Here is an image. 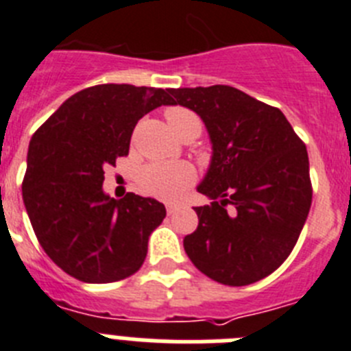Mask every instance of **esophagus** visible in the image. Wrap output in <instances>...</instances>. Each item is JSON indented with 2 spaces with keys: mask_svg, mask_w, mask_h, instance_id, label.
I'll return each mask as SVG.
<instances>
[{
  "mask_svg": "<svg viewBox=\"0 0 351 351\" xmlns=\"http://www.w3.org/2000/svg\"><path fill=\"white\" fill-rule=\"evenodd\" d=\"M181 207H182V204H179V202H169V204H167V213L173 214L176 210L181 209Z\"/></svg>",
  "mask_w": 351,
  "mask_h": 351,
  "instance_id": "esophagus-1",
  "label": "esophagus"
}]
</instances>
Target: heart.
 Here are the masks:
<instances>
[{
  "label": "heart",
  "mask_w": 351,
  "mask_h": 351,
  "mask_svg": "<svg viewBox=\"0 0 351 351\" xmlns=\"http://www.w3.org/2000/svg\"><path fill=\"white\" fill-rule=\"evenodd\" d=\"M195 116L190 110L173 107L167 110V121L172 123L178 117ZM195 170L188 163H151L138 173V188L144 195L160 200H178L182 191L193 182Z\"/></svg>",
  "instance_id": "1"
}]
</instances>
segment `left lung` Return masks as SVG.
I'll return each instance as SVG.
<instances>
[{
	"mask_svg": "<svg viewBox=\"0 0 351 351\" xmlns=\"http://www.w3.org/2000/svg\"><path fill=\"white\" fill-rule=\"evenodd\" d=\"M172 105L197 112L213 158L195 207L198 226L184 237L195 267L228 287L272 274L297 244L313 198L309 160L280 108L232 86L169 89Z\"/></svg>",
	"mask_w": 351,
	"mask_h": 351,
	"instance_id": "left-lung-1",
	"label": "left lung"
}]
</instances>
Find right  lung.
Here are the masks:
<instances>
[{
  "label": "right lung",
  "instance_id": "right-lung-1",
  "mask_svg": "<svg viewBox=\"0 0 351 351\" xmlns=\"http://www.w3.org/2000/svg\"><path fill=\"white\" fill-rule=\"evenodd\" d=\"M172 105L169 91L100 84L70 96L31 137L23 200L40 246L84 283L135 274L167 216L154 198L104 193V169L130 151L141 117Z\"/></svg>",
  "mask_w": 351,
  "mask_h": 351
}]
</instances>
